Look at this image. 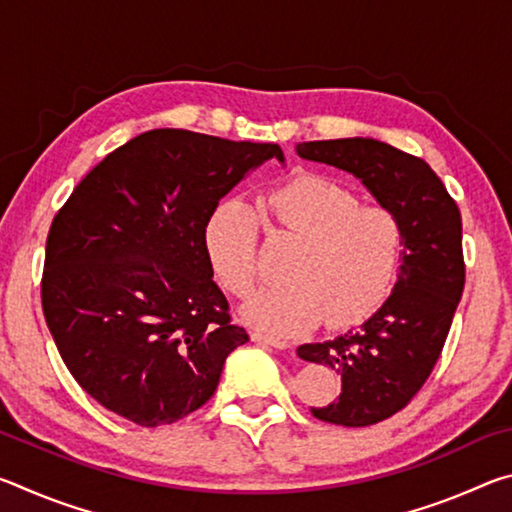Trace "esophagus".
<instances>
[{
	"label": "esophagus",
	"mask_w": 512,
	"mask_h": 512,
	"mask_svg": "<svg viewBox=\"0 0 512 512\" xmlns=\"http://www.w3.org/2000/svg\"><path fill=\"white\" fill-rule=\"evenodd\" d=\"M250 339H253L255 343L271 345V348H277V350H284V348H287V341H282V339H275V336H271V334H264V332H259V329H253V332H250Z\"/></svg>",
	"instance_id": "obj_1"
}]
</instances>
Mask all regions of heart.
Wrapping results in <instances>:
<instances>
[{"label":"heart","instance_id":"b5f03b06","mask_svg":"<svg viewBox=\"0 0 512 512\" xmlns=\"http://www.w3.org/2000/svg\"><path fill=\"white\" fill-rule=\"evenodd\" d=\"M264 207L277 228L302 239L287 271L289 284L257 291L244 305L250 325L275 336H298L320 318L332 327L363 323L391 298L406 259V228L384 205H361L332 178L302 173L273 187ZM259 221L241 198H225L207 216L203 248L232 296L257 280Z\"/></svg>","mask_w":512,"mask_h":512}]
</instances>
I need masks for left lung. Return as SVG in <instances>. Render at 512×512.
I'll list each match as a JSON object with an SVG mask.
<instances>
[{
	"mask_svg": "<svg viewBox=\"0 0 512 512\" xmlns=\"http://www.w3.org/2000/svg\"><path fill=\"white\" fill-rule=\"evenodd\" d=\"M296 151L350 173L406 228V259L391 298L361 327L298 348L300 359L341 375L339 400L311 409L314 418L368 427L402 411L443 352L465 284L461 212L427 162L386 142L345 137L302 142Z\"/></svg>",
	"mask_w": 512,
	"mask_h": 512,
	"instance_id": "left-lung-1",
	"label": "left lung"
}]
</instances>
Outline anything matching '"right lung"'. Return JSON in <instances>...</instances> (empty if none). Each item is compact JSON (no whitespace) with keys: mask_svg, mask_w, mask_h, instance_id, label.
<instances>
[{"mask_svg":"<svg viewBox=\"0 0 512 512\" xmlns=\"http://www.w3.org/2000/svg\"><path fill=\"white\" fill-rule=\"evenodd\" d=\"M277 144L155 128L88 171L54 216L42 311L67 370L140 427L210 400L248 341L212 280L203 228L221 198Z\"/></svg>","mask_w":512,"mask_h":512,"instance_id":"1","label":"right lung"}]
</instances>
